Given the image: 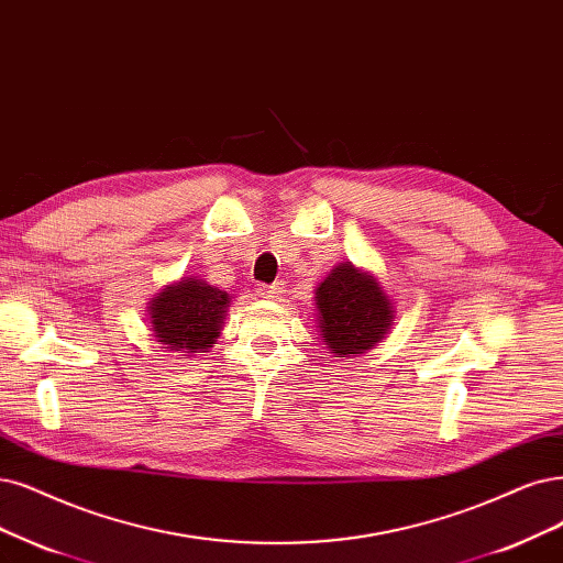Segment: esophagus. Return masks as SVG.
Segmentation results:
<instances>
[{
	"label": "esophagus",
	"mask_w": 563,
	"mask_h": 563,
	"mask_svg": "<svg viewBox=\"0 0 563 563\" xmlns=\"http://www.w3.org/2000/svg\"><path fill=\"white\" fill-rule=\"evenodd\" d=\"M285 292V283H274V285H257V295L264 299H280Z\"/></svg>",
	"instance_id": "obj_1"
}]
</instances>
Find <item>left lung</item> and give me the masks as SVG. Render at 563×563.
<instances>
[{
    "label": "left lung",
    "instance_id": "left-lung-1",
    "mask_svg": "<svg viewBox=\"0 0 563 563\" xmlns=\"http://www.w3.org/2000/svg\"><path fill=\"white\" fill-rule=\"evenodd\" d=\"M320 331L334 357H357L376 345L391 324V303L373 276L341 264L318 287Z\"/></svg>",
    "mask_w": 563,
    "mask_h": 563
}]
</instances>
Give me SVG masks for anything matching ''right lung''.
<instances>
[{
  "instance_id": "1",
  "label": "right lung",
  "mask_w": 563,
  "mask_h": 563,
  "mask_svg": "<svg viewBox=\"0 0 563 563\" xmlns=\"http://www.w3.org/2000/svg\"><path fill=\"white\" fill-rule=\"evenodd\" d=\"M227 303L222 289L197 278L166 287L151 303L155 339L174 352H203L220 334Z\"/></svg>"
}]
</instances>
